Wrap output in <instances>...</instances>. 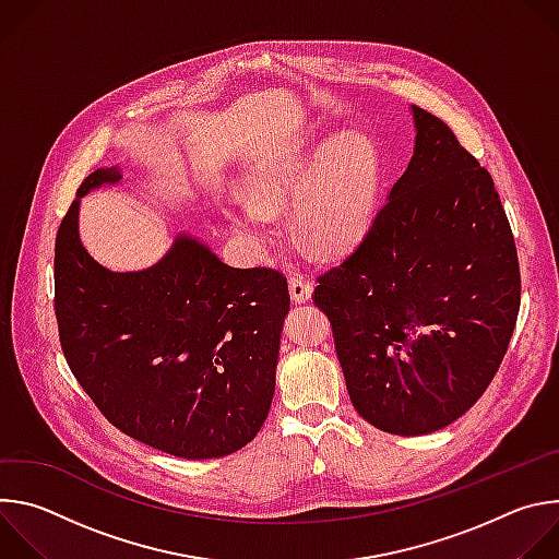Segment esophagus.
<instances>
[{"label":"esophagus","instance_id":"obj_1","mask_svg":"<svg viewBox=\"0 0 559 559\" xmlns=\"http://www.w3.org/2000/svg\"><path fill=\"white\" fill-rule=\"evenodd\" d=\"M289 296L296 302H305L311 296V283L305 281L300 274H289Z\"/></svg>","mask_w":559,"mask_h":559}]
</instances>
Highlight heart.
Instances as JSON below:
<instances>
[{
	"label": "heart",
	"instance_id": "obj_1",
	"mask_svg": "<svg viewBox=\"0 0 559 559\" xmlns=\"http://www.w3.org/2000/svg\"><path fill=\"white\" fill-rule=\"evenodd\" d=\"M380 162L362 134L298 150L259 173L250 183L254 203L229 207L234 229L254 241L272 236L267 212L296 201L294 223L302 243L321 254H338L365 234L376 205Z\"/></svg>",
	"mask_w": 559,
	"mask_h": 559
}]
</instances>
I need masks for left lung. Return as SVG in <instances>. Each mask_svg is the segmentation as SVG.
<instances>
[{"instance_id":"left-lung-1","label":"left lung","mask_w":559,"mask_h":559,"mask_svg":"<svg viewBox=\"0 0 559 559\" xmlns=\"http://www.w3.org/2000/svg\"><path fill=\"white\" fill-rule=\"evenodd\" d=\"M416 150L358 248L318 276L356 412L395 436L438 431L498 373L520 311L515 238L487 168L414 106Z\"/></svg>"}]
</instances>
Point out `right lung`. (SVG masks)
I'll list each match as a JSON object with an SVG mask.
<instances>
[{
  "instance_id": "add662e5",
  "label": "right lung",
  "mask_w": 559,
  "mask_h": 559,
  "mask_svg": "<svg viewBox=\"0 0 559 559\" xmlns=\"http://www.w3.org/2000/svg\"><path fill=\"white\" fill-rule=\"evenodd\" d=\"M55 238V316L70 371L126 436L188 460L246 447L270 414L289 289L274 267H229L179 236L143 272H110L79 241V197Z\"/></svg>"
}]
</instances>
